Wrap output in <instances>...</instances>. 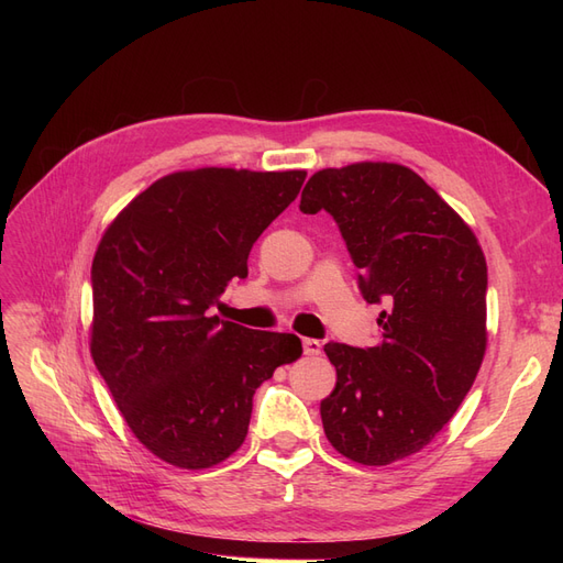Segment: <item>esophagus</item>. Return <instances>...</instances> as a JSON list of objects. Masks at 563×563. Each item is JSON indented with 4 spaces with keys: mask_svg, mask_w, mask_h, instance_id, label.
<instances>
[{
    "mask_svg": "<svg viewBox=\"0 0 563 563\" xmlns=\"http://www.w3.org/2000/svg\"><path fill=\"white\" fill-rule=\"evenodd\" d=\"M302 352L305 354H319L321 352V343L314 338H302Z\"/></svg>",
    "mask_w": 563,
    "mask_h": 563,
    "instance_id": "esophagus-1",
    "label": "esophagus"
}]
</instances>
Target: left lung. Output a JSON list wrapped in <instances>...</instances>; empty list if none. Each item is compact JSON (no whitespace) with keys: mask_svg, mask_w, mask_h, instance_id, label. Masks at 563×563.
Instances as JSON below:
<instances>
[{"mask_svg":"<svg viewBox=\"0 0 563 563\" xmlns=\"http://www.w3.org/2000/svg\"><path fill=\"white\" fill-rule=\"evenodd\" d=\"M300 211H327L366 302L383 305L380 343H327L335 387L321 401L331 446L389 465L428 446L463 404L486 352V261L449 203L411 168L352 164L317 172Z\"/></svg>","mask_w":563,"mask_h":563,"instance_id":"1","label":"left lung"}]
</instances>
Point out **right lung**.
<instances>
[{"instance_id": "obj_1", "label": "right lung", "mask_w": 563, "mask_h": 563, "mask_svg": "<svg viewBox=\"0 0 563 563\" xmlns=\"http://www.w3.org/2000/svg\"><path fill=\"white\" fill-rule=\"evenodd\" d=\"M305 172L197 168L164 176L114 218L98 244L91 354L131 432L185 470L244 444L253 395L296 362L294 333L207 317Z\"/></svg>"}]
</instances>
